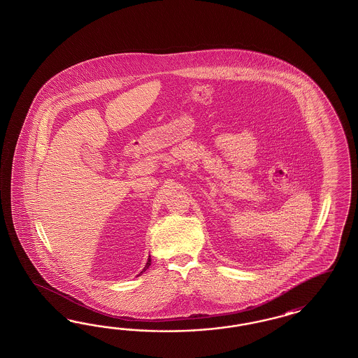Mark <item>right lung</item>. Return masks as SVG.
I'll use <instances>...</instances> for the list:
<instances>
[{
  "label": "right lung",
  "instance_id": "add662e5",
  "mask_svg": "<svg viewBox=\"0 0 358 358\" xmlns=\"http://www.w3.org/2000/svg\"><path fill=\"white\" fill-rule=\"evenodd\" d=\"M150 265H151V256H150V259H148V261H147V265L144 266V269H143V271H147V269L150 268ZM143 271H141V273H143Z\"/></svg>",
  "mask_w": 358,
  "mask_h": 358
}]
</instances>
